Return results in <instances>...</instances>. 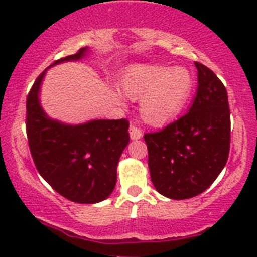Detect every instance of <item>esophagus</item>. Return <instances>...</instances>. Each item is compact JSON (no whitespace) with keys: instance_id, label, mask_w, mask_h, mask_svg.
Listing matches in <instances>:
<instances>
[{"instance_id":"34e87169","label":"esophagus","mask_w":257,"mask_h":257,"mask_svg":"<svg viewBox=\"0 0 257 257\" xmlns=\"http://www.w3.org/2000/svg\"><path fill=\"white\" fill-rule=\"evenodd\" d=\"M129 134H131L132 141H138V139H141L142 136H143L141 129L137 128V126L134 125H131V128H129Z\"/></svg>"}]
</instances>
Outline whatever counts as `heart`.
<instances>
[{
	"instance_id": "1",
	"label": "heart",
	"mask_w": 257,
	"mask_h": 257,
	"mask_svg": "<svg viewBox=\"0 0 257 257\" xmlns=\"http://www.w3.org/2000/svg\"><path fill=\"white\" fill-rule=\"evenodd\" d=\"M193 79L185 67L168 68L139 63L121 74V88L131 99H139L141 115L149 124H163L180 112L190 95ZM124 94L113 90V97L123 102Z\"/></svg>"
}]
</instances>
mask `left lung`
I'll return each mask as SVG.
<instances>
[{"label": "left lung", "mask_w": 257, "mask_h": 257, "mask_svg": "<svg viewBox=\"0 0 257 257\" xmlns=\"http://www.w3.org/2000/svg\"><path fill=\"white\" fill-rule=\"evenodd\" d=\"M198 89L190 109L155 133H148V167L162 195L184 200L199 195L219 177L230 150V109L221 80L195 62Z\"/></svg>", "instance_id": "1"}]
</instances>
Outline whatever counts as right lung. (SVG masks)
Listing matches in <instances>:
<instances>
[{"label": "right lung", "mask_w": 257, "mask_h": 257, "mask_svg": "<svg viewBox=\"0 0 257 257\" xmlns=\"http://www.w3.org/2000/svg\"><path fill=\"white\" fill-rule=\"evenodd\" d=\"M90 48L58 59L38 76L27 97V138L41 177L68 200L95 204L105 200L116 184L119 158L129 143L126 119H93L66 124L51 118L41 105V85L47 69L80 61Z\"/></svg>", "instance_id": "1"}]
</instances>
